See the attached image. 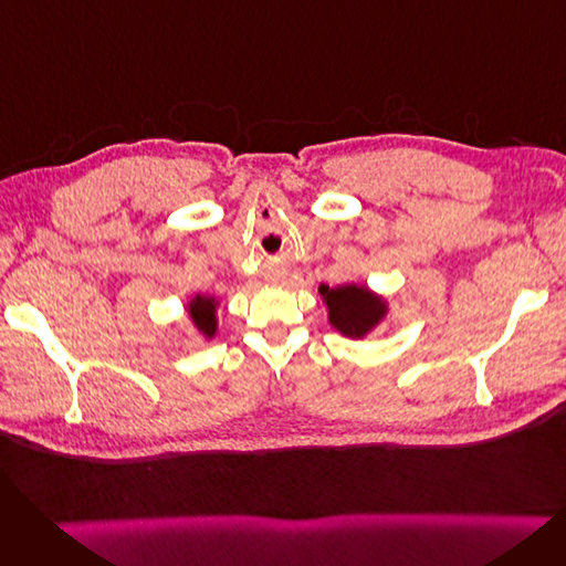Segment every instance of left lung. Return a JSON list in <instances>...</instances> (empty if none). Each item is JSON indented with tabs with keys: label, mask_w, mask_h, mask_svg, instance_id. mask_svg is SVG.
<instances>
[{
	"label": "left lung",
	"mask_w": 566,
	"mask_h": 566,
	"mask_svg": "<svg viewBox=\"0 0 566 566\" xmlns=\"http://www.w3.org/2000/svg\"><path fill=\"white\" fill-rule=\"evenodd\" d=\"M318 295L328 312V323L348 339H365L390 314L388 298L367 284H321Z\"/></svg>",
	"instance_id": "left-lung-1"
}]
</instances>
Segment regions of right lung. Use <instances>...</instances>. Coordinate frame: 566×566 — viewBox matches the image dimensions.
<instances>
[{
  "label": "right lung",
  "mask_w": 566,
  "mask_h": 566,
  "mask_svg": "<svg viewBox=\"0 0 566 566\" xmlns=\"http://www.w3.org/2000/svg\"><path fill=\"white\" fill-rule=\"evenodd\" d=\"M220 301L216 295H201L195 293L192 298L186 303V312L190 316L192 328L203 342H211L220 331V318H218Z\"/></svg>",
  "instance_id": "obj_1"
}]
</instances>
